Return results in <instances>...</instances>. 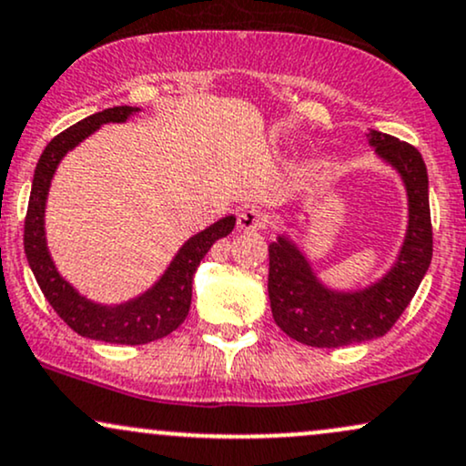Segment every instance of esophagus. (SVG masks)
<instances>
[{"label": "esophagus", "mask_w": 466, "mask_h": 466, "mask_svg": "<svg viewBox=\"0 0 466 466\" xmlns=\"http://www.w3.org/2000/svg\"><path fill=\"white\" fill-rule=\"evenodd\" d=\"M270 222H268L266 213L255 209V207H246L238 216V228H242V231H261Z\"/></svg>", "instance_id": "1"}]
</instances>
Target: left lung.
<instances>
[{
    "mask_svg": "<svg viewBox=\"0 0 466 466\" xmlns=\"http://www.w3.org/2000/svg\"><path fill=\"white\" fill-rule=\"evenodd\" d=\"M369 144L401 174L408 191V231L395 266L380 281L355 292L322 286L308 257L286 235L268 246V297L275 322L289 338L319 349H338L381 338L408 308L431 261L428 167L414 146L380 130Z\"/></svg>",
    "mask_w": 466,
    "mask_h": 466,
    "instance_id": "obj_1",
    "label": "left lung"
}]
</instances>
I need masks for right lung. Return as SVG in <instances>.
Segmentation results:
<instances>
[{"label":"right lung","instance_id":"right-lung-1","mask_svg":"<svg viewBox=\"0 0 466 466\" xmlns=\"http://www.w3.org/2000/svg\"><path fill=\"white\" fill-rule=\"evenodd\" d=\"M139 111L133 106L104 108L102 113L89 115L82 122L69 126L67 130L54 137L38 158L35 178H32L30 202H27L25 227H24V248L27 264L35 272L38 288L46 294L54 311L80 336L91 340L111 344H146L167 333L178 329L187 319L191 305V281L202 257L220 238H227L235 227V216L218 220L205 231L196 233L183 244L177 257L163 277L147 292L122 305H100L85 299L58 275L52 257H49L46 242V200L49 183L56 172L60 158L82 139L96 133L102 124L126 122L130 115Z\"/></svg>","mask_w":466,"mask_h":466}]
</instances>
